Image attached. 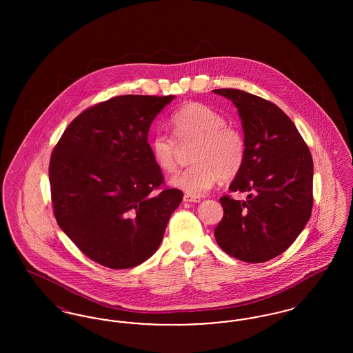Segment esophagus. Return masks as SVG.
Here are the masks:
<instances>
[{"mask_svg": "<svg viewBox=\"0 0 353 353\" xmlns=\"http://www.w3.org/2000/svg\"><path fill=\"white\" fill-rule=\"evenodd\" d=\"M184 201L185 202H200V201H201V197H197V196H190V194H185Z\"/></svg>", "mask_w": 353, "mask_h": 353, "instance_id": "1", "label": "esophagus"}]
</instances>
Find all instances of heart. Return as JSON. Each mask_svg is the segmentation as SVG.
<instances>
[{
    "mask_svg": "<svg viewBox=\"0 0 353 353\" xmlns=\"http://www.w3.org/2000/svg\"><path fill=\"white\" fill-rule=\"evenodd\" d=\"M173 136H152L150 148L154 164L163 172L177 167L180 147L189 148L190 167L179 172L172 184L186 194L201 196L219 179L230 180L243 168L246 139L241 130L201 103H188L169 119Z\"/></svg>",
    "mask_w": 353,
    "mask_h": 353,
    "instance_id": "heart-1",
    "label": "heart"
}]
</instances>
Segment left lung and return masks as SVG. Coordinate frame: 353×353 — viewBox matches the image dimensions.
I'll return each instance as SVG.
<instances>
[{
  "label": "left lung",
  "mask_w": 353,
  "mask_h": 353,
  "mask_svg": "<svg viewBox=\"0 0 353 353\" xmlns=\"http://www.w3.org/2000/svg\"><path fill=\"white\" fill-rule=\"evenodd\" d=\"M214 92L234 103L246 139V160L229 190L250 192L246 201L219 199L223 217L214 236L229 255L262 263L285 252L311 217L312 156L276 104L235 88Z\"/></svg>",
  "instance_id": "8db88e82"
}]
</instances>
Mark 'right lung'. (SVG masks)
Returning a JSON list of instances; mask_svg holds the SVG:
<instances>
[{"mask_svg": "<svg viewBox=\"0 0 353 353\" xmlns=\"http://www.w3.org/2000/svg\"><path fill=\"white\" fill-rule=\"evenodd\" d=\"M174 97L121 95L85 108L54 147L52 213L85 256L110 269L147 261L161 243L183 192L164 186L147 140Z\"/></svg>", "mask_w": 353, "mask_h": 353, "instance_id": "obj_1", "label": "right lung"}]
</instances>
